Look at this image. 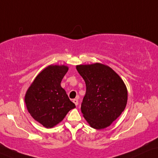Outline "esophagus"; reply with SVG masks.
Instances as JSON below:
<instances>
[{"instance_id": "obj_1", "label": "esophagus", "mask_w": 158, "mask_h": 158, "mask_svg": "<svg viewBox=\"0 0 158 158\" xmlns=\"http://www.w3.org/2000/svg\"><path fill=\"white\" fill-rule=\"evenodd\" d=\"M73 102L74 103V104H75L76 106H77L78 103H79V101H78V99H77V98L73 99Z\"/></svg>"}]
</instances>
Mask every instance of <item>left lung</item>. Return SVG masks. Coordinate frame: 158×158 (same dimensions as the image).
Instances as JSON below:
<instances>
[{"label": "left lung", "mask_w": 158, "mask_h": 158, "mask_svg": "<svg viewBox=\"0 0 158 158\" xmlns=\"http://www.w3.org/2000/svg\"><path fill=\"white\" fill-rule=\"evenodd\" d=\"M77 69L86 84L81 104L84 117L93 128L109 126L126 106L127 91L123 81L111 68L101 63L79 65Z\"/></svg>", "instance_id": "8db88e82"}]
</instances>
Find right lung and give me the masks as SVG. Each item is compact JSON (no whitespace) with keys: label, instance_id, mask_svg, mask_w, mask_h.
I'll list each match as a JSON object with an SVG mask.
<instances>
[{"label":"right lung","instance_id":"right-lung-1","mask_svg":"<svg viewBox=\"0 0 158 158\" xmlns=\"http://www.w3.org/2000/svg\"><path fill=\"white\" fill-rule=\"evenodd\" d=\"M68 69L65 65H49L37 76L26 93L27 110L45 127L55 126L76 107L60 86Z\"/></svg>","mask_w":158,"mask_h":158}]
</instances>
